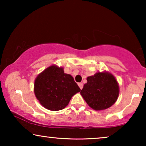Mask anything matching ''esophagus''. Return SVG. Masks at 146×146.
<instances>
[{
    "label": "esophagus",
    "instance_id": "esophagus-1",
    "mask_svg": "<svg viewBox=\"0 0 146 146\" xmlns=\"http://www.w3.org/2000/svg\"><path fill=\"white\" fill-rule=\"evenodd\" d=\"M78 86L81 90L83 88V83H78Z\"/></svg>",
    "mask_w": 146,
    "mask_h": 146
}]
</instances>
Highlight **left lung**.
Here are the masks:
<instances>
[{
    "label": "left lung",
    "instance_id": "obj_1",
    "mask_svg": "<svg viewBox=\"0 0 146 146\" xmlns=\"http://www.w3.org/2000/svg\"><path fill=\"white\" fill-rule=\"evenodd\" d=\"M119 84L112 74L98 72L87 78L80 94L87 104L96 111L104 110L114 104L118 98Z\"/></svg>",
    "mask_w": 146,
    "mask_h": 146
}]
</instances>
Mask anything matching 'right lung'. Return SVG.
<instances>
[{
  "mask_svg": "<svg viewBox=\"0 0 146 146\" xmlns=\"http://www.w3.org/2000/svg\"><path fill=\"white\" fill-rule=\"evenodd\" d=\"M80 91L70 74L63 67L50 66L37 76L34 84L36 98L46 109L61 110L68 104L72 97Z\"/></svg>",
  "mask_w": 146,
  "mask_h": 146,
  "instance_id": "add662e5",
  "label": "right lung"
}]
</instances>
